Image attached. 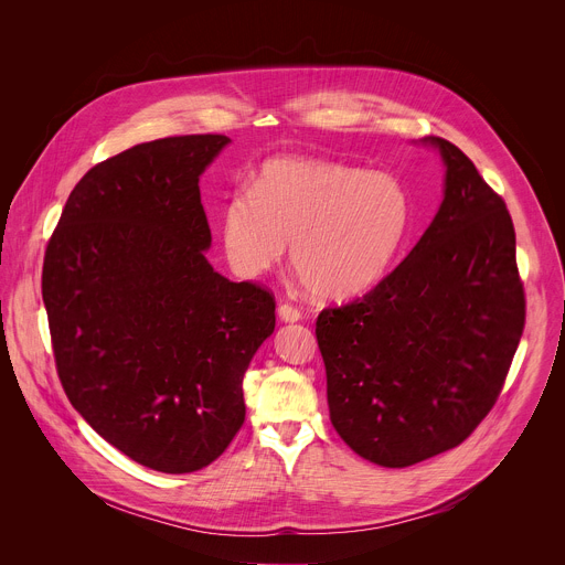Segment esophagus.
I'll return each instance as SVG.
<instances>
[{
  "mask_svg": "<svg viewBox=\"0 0 565 565\" xmlns=\"http://www.w3.org/2000/svg\"><path fill=\"white\" fill-rule=\"evenodd\" d=\"M279 317L284 321H299L301 319V310L297 306H292V303H281L279 306Z\"/></svg>",
  "mask_w": 565,
  "mask_h": 565,
  "instance_id": "1",
  "label": "esophagus"
}]
</instances>
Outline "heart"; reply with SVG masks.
Masks as SVG:
<instances>
[{
  "label": "heart",
  "mask_w": 565,
  "mask_h": 565,
  "mask_svg": "<svg viewBox=\"0 0 565 565\" xmlns=\"http://www.w3.org/2000/svg\"><path fill=\"white\" fill-rule=\"evenodd\" d=\"M412 216L409 192L391 174L275 156L250 190L238 188L223 203L221 238L241 277L268 273L290 241L303 286L321 299H349L384 279L409 236Z\"/></svg>",
  "instance_id": "obj_1"
}]
</instances>
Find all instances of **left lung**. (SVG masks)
I'll list each match as a JSON object with an SVG mask.
<instances>
[{
	"mask_svg": "<svg viewBox=\"0 0 565 565\" xmlns=\"http://www.w3.org/2000/svg\"><path fill=\"white\" fill-rule=\"evenodd\" d=\"M445 201L364 297L315 321L331 423L362 458L407 467L465 443L503 391L525 327L508 205L445 138Z\"/></svg>",
	"mask_w": 565,
	"mask_h": 565,
	"instance_id": "1",
	"label": "left lung"
}]
</instances>
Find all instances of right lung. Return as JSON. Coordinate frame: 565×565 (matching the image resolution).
<instances>
[{
  "instance_id": "obj_1",
  "label": "right lung",
  "mask_w": 565,
  "mask_h": 565,
  "mask_svg": "<svg viewBox=\"0 0 565 565\" xmlns=\"http://www.w3.org/2000/svg\"><path fill=\"white\" fill-rule=\"evenodd\" d=\"M223 134L168 136L94 166L49 238L42 299L57 377L109 445L166 473L207 467L246 420L244 373L275 295L207 264L199 177Z\"/></svg>"
}]
</instances>
